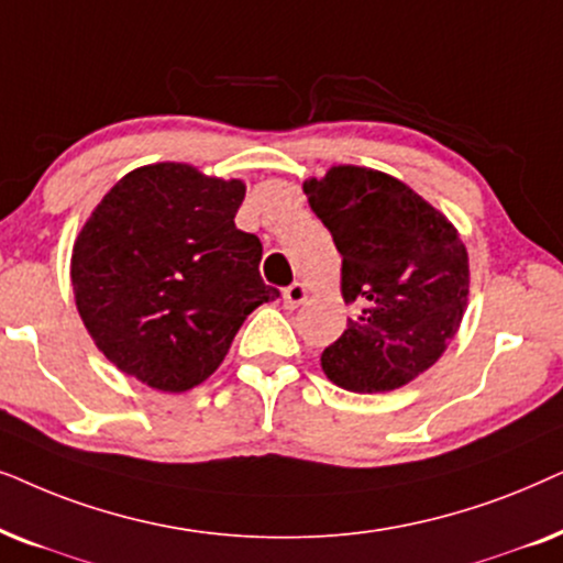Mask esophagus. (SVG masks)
Returning a JSON list of instances; mask_svg holds the SVG:
<instances>
[{
	"label": "esophagus",
	"instance_id": "esophagus-1",
	"mask_svg": "<svg viewBox=\"0 0 563 563\" xmlns=\"http://www.w3.org/2000/svg\"><path fill=\"white\" fill-rule=\"evenodd\" d=\"M306 290L303 283H290V286L283 290V303H286V309H296V306H301L306 301Z\"/></svg>",
	"mask_w": 563,
	"mask_h": 563
}]
</instances>
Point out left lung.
I'll return each mask as SVG.
<instances>
[{"label":"left lung","mask_w":563,"mask_h":563,"mask_svg":"<svg viewBox=\"0 0 563 563\" xmlns=\"http://www.w3.org/2000/svg\"><path fill=\"white\" fill-rule=\"evenodd\" d=\"M342 254V298L360 313L321 352L344 391L407 386L443 355L468 303V252L459 229L386 172L340 164L303 185Z\"/></svg>","instance_id":"1"}]
</instances>
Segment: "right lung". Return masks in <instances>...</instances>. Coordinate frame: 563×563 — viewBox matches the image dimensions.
Here are the masks:
<instances>
[{"label":"right lung","mask_w":563,"mask_h":563,"mask_svg":"<svg viewBox=\"0 0 563 563\" xmlns=\"http://www.w3.org/2000/svg\"><path fill=\"white\" fill-rule=\"evenodd\" d=\"M244 192L242 179L190 164H146L85 221L71 250L77 311L125 376L190 391L223 363L244 319L280 296L260 277V239L234 223Z\"/></svg>","instance_id":"1"}]
</instances>
